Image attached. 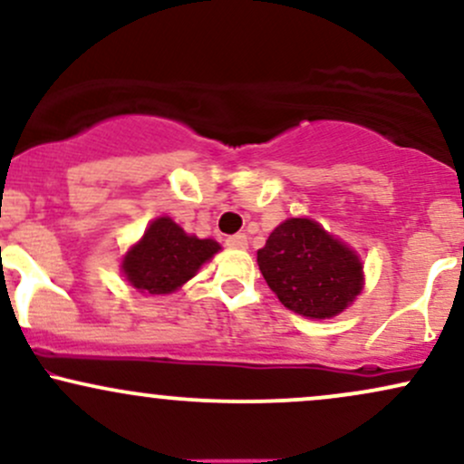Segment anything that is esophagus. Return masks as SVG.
Instances as JSON below:
<instances>
[{
	"mask_svg": "<svg viewBox=\"0 0 464 464\" xmlns=\"http://www.w3.org/2000/svg\"><path fill=\"white\" fill-rule=\"evenodd\" d=\"M225 244L228 248H246L248 246V237L244 233H236V236H228L225 239Z\"/></svg>",
	"mask_w": 464,
	"mask_h": 464,
	"instance_id": "esophagus-1",
	"label": "esophagus"
}]
</instances>
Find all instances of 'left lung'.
I'll list each match as a JSON object with an SVG mask.
<instances>
[{
	"label": "left lung",
	"mask_w": 464,
	"mask_h": 464,
	"mask_svg": "<svg viewBox=\"0 0 464 464\" xmlns=\"http://www.w3.org/2000/svg\"><path fill=\"white\" fill-rule=\"evenodd\" d=\"M266 284L287 310L332 318L362 290V264L353 250L307 218H290L257 250Z\"/></svg>",
	"instance_id": "8db88e82"
}]
</instances>
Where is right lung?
Wrapping results in <instances>:
<instances>
[{
  "mask_svg": "<svg viewBox=\"0 0 464 464\" xmlns=\"http://www.w3.org/2000/svg\"><path fill=\"white\" fill-rule=\"evenodd\" d=\"M218 250L220 244L214 239L188 236L169 218H157L141 242L129 250L121 268L140 292L168 295L191 279Z\"/></svg>",
  "mask_w": 464,
  "mask_h": 464,
  "instance_id": "add662e5",
  "label": "right lung"
}]
</instances>
